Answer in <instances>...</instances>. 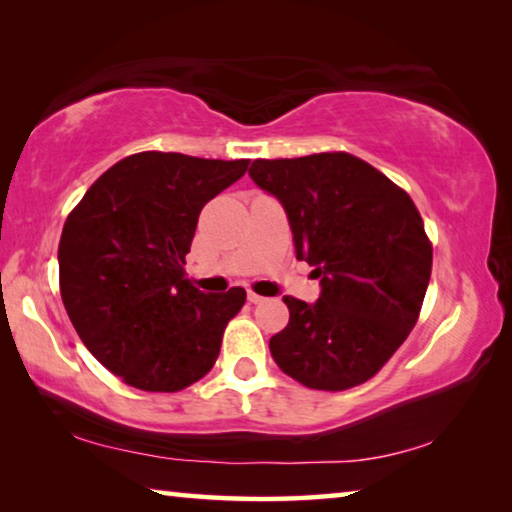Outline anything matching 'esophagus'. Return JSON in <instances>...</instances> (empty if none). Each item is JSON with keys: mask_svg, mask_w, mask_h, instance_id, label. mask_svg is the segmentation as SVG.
Wrapping results in <instances>:
<instances>
[{"mask_svg": "<svg viewBox=\"0 0 512 512\" xmlns=\"http://www.w3.org/2000/svg\"><path fill=\"white\" fill-rule=\"evenodd\" d=\"M266 298L264 296H257L255 291H248V302H253V305H262Z\"/></svg>", "mask_w": 512, "mask_h": 512, "instance_id": "obj_1", "label": "esophagus"}]
</instances>
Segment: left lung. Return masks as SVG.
<instances>
[{
    "instance_id": "8db88e82",
    "label": "left lung",
    "mask_w": 512,
    "mask_h": 512,
    "mask_svg": "<svg viewBox=\"0 0 512 512\" xmlns=\"http://www.w3.org/2000/svg\"><path fill=\"white\" fill-rule=\"evenodd\" d=\"M250 178L284 205L296 257L314 266V305L287 296L271 336L282 372L316 391H348L384 368L418 323L433 248L411 196L345 151L255 160Z\"/></svg>"
}]
</instances>
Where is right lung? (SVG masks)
Returning a JSON list of instances; mask_svg holds the SVG:
<instances>
[{"instance_id": "add662e5", "label": "right lung", "mask_w": 512, "mask_h": 512, "mask_svg": "<svg viewBox=\"0 0 512 512\" xmlns=\"http://www.w3.org/2000/svg\"><path fill=\"white\" fill-rule=\"evenodd\" d=\"M248 162L142 151L101 173L69 212L60 298L85 348L124 384L176 393L212 370L246 291L203 293L183 266L203 205Z\"/></svg>"}]
</instances>
